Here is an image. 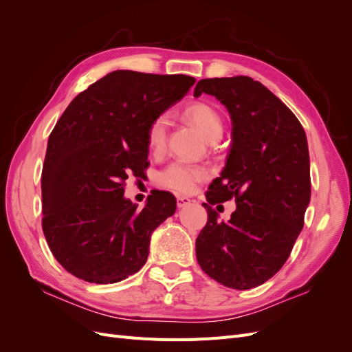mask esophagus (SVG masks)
<instances>
[{"label": "esophagus", "instance_id": "obj_1", "mask_svg": "<svg viewBox=\"0 0 352 352\" xmlns=\"http://www.w3.org/2000/svg\"><path fill=\"white\" fill-rule=\"evenodd\" d=\"M188 204H190V198L184 197V195H179V197H177V207H179V208H184V207H186Z\"/></svg>", "mask_w": 352, "mask_h": 352}]
</instances>
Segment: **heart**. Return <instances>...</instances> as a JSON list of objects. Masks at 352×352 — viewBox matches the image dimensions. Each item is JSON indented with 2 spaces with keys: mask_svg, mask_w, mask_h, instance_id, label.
<instances>
[{
  "mask_svg": "<svg viewBox=\"0 0 352 352\" xmlns=\"http://www.w3.org/2000/svg\"><path fill=\"white\" fill-rule=\"evenodd\" d=\"M186 119L192 122L202 132L208 141L217 140L223 133V122L217 110L207 102H195L185 109ZM168 117L167 114H160L148 126L146 141L148 146L154 154L162 153L167 140ZM210 175L208 168L199 164H192L177 160L170 163L162 173H160V184L177 192H192L197 185Z\"/></svg>",
  "mask_w": 352,
  "mask_h": 352,
  "instance_id": "b5f03b06",
  "label": "heart"
}]
</instances>
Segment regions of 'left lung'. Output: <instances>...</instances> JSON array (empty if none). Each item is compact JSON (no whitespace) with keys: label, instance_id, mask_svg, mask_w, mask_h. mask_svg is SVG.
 Returning <instances> with one entry per match:
<instances>
[{"label":"left lung","instance_id":"8db88e82","mask_svg":"<svg viewBox=\"0 0 352 352\" xmlns=\"http://www.w3.org/2000/svg\"><path fill=\"white\" fill-rule=\"evenodd\" d=\"M229 111L232 145L207 190L208 220L195 241L197 260L211 279L232 289L267 282L289 257L310 204V155L300 120L263 83L248 76L201 79ZM232 197L237 210L219 222L212 206Z\"/></svg>","mask_w":352,"mask_h":352}]
</instances>
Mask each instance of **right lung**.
I'll use <instances>...</instances> for the list:
<instances>
[{
	"mask_svg": "<svg viewBox=\"0 0 352 352\" xmlns=\"http://www.w3.org/2000/svg\"><path fill=\"white\" fill-rule=\"evenodd\" d=\"M194 83L186 74L116 70L61 114L42 167V230L73 276L107 285L145 264L153 232L175 214L176 198L154 189L138 210L124 198V180L145 176L148 126Z\"/></svg>",
	"mask_w": 352,
	"mask_h": 352,
	"instance_id": "obj_1",
	"label": "right lung"
}]
</instances>
